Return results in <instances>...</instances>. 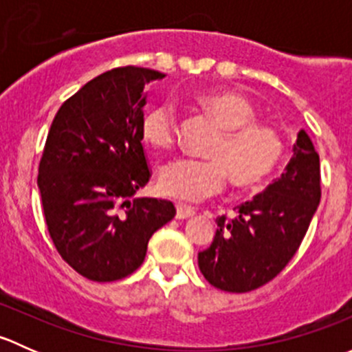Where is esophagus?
<instances>
[{"mask_svg":"<svg viewBox=\"0 0 352 352\" xmlns=\"http://www.w3.org/2000/svg\"><path fill=\"white\" fill-rule=\"evenodd\" d=\"M196 214V211H194V208H190V206L187 204H177V218L179 219H186V218H190V216Z\"/></svg>","mask_w":352,"mask_h":352,"instance_id":"esophagus-1","label":"esophagus"}]
</instances>
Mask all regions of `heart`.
<instances>
[{
  "instance_id": "b5f03b06",
  "label": "heart",
  "mask_w": 352,
  "mask_h": 352,
  "mask_svg": "<svg viewBox=\"0 0 352 352\" xmlns=\"http://www.w3.org/2000/svg\"><path fill=\"white\" fill-rule=\"evenodd\" d=\"M202 112L219 134L206 150V160H173L160 170V189L182 201H201L233 186L252 187L267 179L285 156L281 133L257 122V110L235 91H216L197 98ZM141 136L155 150H170L179 136V119L172 102L156 104L141 120Z\"/></svg>"
}]
</instances>
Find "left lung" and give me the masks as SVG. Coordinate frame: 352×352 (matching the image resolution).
Wrapping results in <instances>:
<instances>
[{"instance_id": "1", "label": "left lung", "mask_w": 352, "mask_h": 352, "mask_svg": "<svg viewBox=\"0 0 352 352\" xmlns=\"http://www.w3.org/2000/svg\"><path fill=\"white\" fill-rule=\"evenodd\" d=\"M285 173L264 192L216 219L212 243L199 252L202 276L228 293H247L276 278L303 242L320 202V158L303 129Z\"/></svg>"}]
</instances>
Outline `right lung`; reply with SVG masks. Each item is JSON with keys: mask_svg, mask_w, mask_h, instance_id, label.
<instances>
[{"mask_svg": "<svg viewBox=\"0 0 352 352\" xmlns=\"http://www.w3.org/2000/svg\"><path fill=\"white\" fill-rule=\"evenodd\" d=\"M160 71L120 66L88 81L56 113L38 163L45 225L56 250L90 281L133 274L148 242L175 216L166 199L136 197L151 179L141 120Z\"/></svg>", "mask_w": 352, "mask_h": 352, "instance_id": "1", "label": "right lung"}]
</instances>
